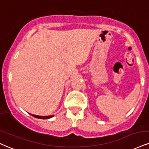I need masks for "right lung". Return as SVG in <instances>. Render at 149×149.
<instances>
[{
    "mask_svg": "<svg viewBox=\"0 0 149 149\" xmlns=\"http://www.w3.org/2000/svg\"><path fill=\"white\" fill-rule=\"evenodd\" d=\"M30 115H32L34 117L37 118V119H50V118L53 117L54 115H52V116H39V115H35V114H30Z\"/></svg>",
    "mask_w": 149,
    "mask_h": 149,
    "instance_id": "obj_1",
    "label": "right lung"
}]
</instances>
